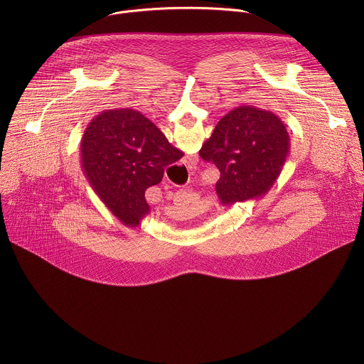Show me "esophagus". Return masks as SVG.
I'll return each mask as SVG.
<instances>
[{
	"label": "esophagus",
	"instance_id": "34e87169",
	"mask_svg": "<svg viewBox=\"0 0 364 364\" xmlns=\"http://www.w3.org/2000/svg\"><path fill=\"white\" fill-rule=\"evenodd\" d=\"M187 160H188L191 164H193V163H196V161H198L196 155H187Z\"/></svg>",
	"mask_w": 364,
	"mask_h": 364
}]
</instances>
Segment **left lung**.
I'll use <instances>...</instances> for the list:
<instances>
[{"instance_id": "left-lung-1", "label": "left lung", "mask_w": 364, "mask_h": 364, "mask_svg": "<svg viewBox=\"0 0 364 364\" xmlns=\"http://www.w3.org/2000/svg\"><path fill=\"white\" fill-rule=\"evenodd\" d=\"M285 124L271 111L242 105L226 114L198 151L220 171L216 193L223 205L262 198L289 154Z\"/></svg>"}]
</instances>
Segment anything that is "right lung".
<instances>
[{
    "label": "right lung",
    "mask_w": 364,
    "mask_h": 364,
    "mask_svg": "<svg viewBox=\"0 0 364 364\" xmlns=\"http://www.w3.org/2000/svg\"><path fill=\"white\" fill-rule=\"evenodd\" d=\"M184 155L135 109H109L95 117L80 142L86 180L109 212L136 228L149 215L145 190L163 180L164 168Z\"/></svg>",
    "instance_id": "right-lung-1"
}]
</instances>
